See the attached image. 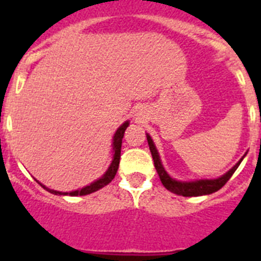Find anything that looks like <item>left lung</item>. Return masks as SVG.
I'll return each instance as SVG.
<instances>
[{
  "mask_svg": "<svg viewBox=\"0 0 261 261\" xmlns=\"http://www.w3.org/2000/svg\"><path fill=\"white\" fill-rule=\"evenodd\" d=\"M147 144L150 147L151 155L154 159V166H155V170L159 175V179L162 181V184L165 186V188H167L170 192H174L176 195L186 196V197H192V196H202V195H211V193L217 192L218 190H221L223 186H225L227 181H229L230 177L232 176V174L235 172V170L238 168V166L241 165L242 158L234 167L230 170L229 172H226L223 176L218 177V179H213V180H196V181H176L174 180L172 177L168 176L167 172L165 171L162 163H161V159H159L158 151H156L155 146H154L153 141H151L150 136L146 135Z\"/></svg>",
  "mask_w": 261,
  "mask_h": 261,
  "instance_id": "8db88e82",
  "label": "left lung"
}]
</instances>
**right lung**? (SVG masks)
Listing matches in <instances>:
<instances>
[{
    "instance_id": "add662e5",
    "label": "right lung",
    "mask_w": 261,
    "mask_h": 261,
    "mask_svg": "<svg viewBox=\"0 0 261 261\" xmlns=\"http://www.w3.org/2000/svg\"><path fill=\"white\" fill-rule=\"evenodd\" d=\"M129 125L128 121H125V123L123 124V125L120 126L119 129L116 130V133H115V137H114V150H115V154H114V161H112V163H111L110 168L107 170V172H106L105 175H103L100 179H98L96 181H94V183H91L90 186L85 187V188H82V190H78V191H73V192H59V191H53V190H48L47 187H44L43 184H40L43 188H45L47 191H49L50 193H55V195H70V196H85V195H89V193H93L95 192V191L100 190V188H103V187L107 186L108 183H111L112 181V179L115 177V175H116L117 172V168H119V163H120V153H121V142H123V137H124V132H125L126 126Z\"/></svg>"
}]
</instances>
